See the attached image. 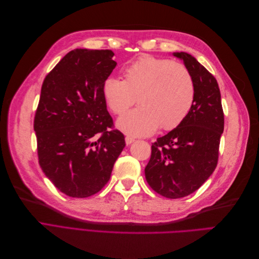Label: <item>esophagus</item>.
Returning <instances> with one entry per match:
<instances>
[{"instance_id": "obj_1", "label": "esophagus", "mask_w": 259, "mask_h": 259, "mask_svg": "<svg viewBox=\"0 0 259 259\" xmlns=\"http://www.w3.org/2000/svg\"><path fill=\"white\" fill-rule=\"evenodd\" d=\"M134 142H135V138H133V137H131V136H126V137H125V143H126L127 146L131 145V144H133Z\"/></svg>"}]
</instances>
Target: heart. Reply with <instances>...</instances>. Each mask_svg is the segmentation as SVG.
<instances>
[{"label":"heart","instance_id":"heart-1","mask_svg":"<svg viewBox=\"0 0 259 259\" xmlns=\"http://www.w3.org/2000/svg\"><path fill=\"white\" fill-rule=\"evenodd\" d=\"M124 80L109 76L103 84L106 104L115 114H123L135 104L139 107L122 115L116 127L126 135L144 137L159 127H177L194 103L193 77L183 64L167 58L142 55L122 69Z\"/></svg>","mask_w":259,"mask_h":259}]
</instances>
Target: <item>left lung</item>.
I'll list each match as a JSON object with an SVG mask.
<instances>
[{
    "label": "left lung",
    "mask_w": 259,
    "mask_h": 259,
    "mask_svg": "<svg viewBox=\"0 0 259 259\" xmlns=\"http://www.w3.org/2000/svg\"><path fill=\"white\" fill-rule=\"evenodd\" d=\"M173 56L183 60L193 77L194 103L176 128L152 144L145 176L155 192L179 199L197 191L213 174L224 132V112L215 77L192 55L177 52Z\"/></svg>",
    "instance_id": "1"
}]
</instances>
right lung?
Here are the masks:
<instances>
[{
    "label": "right lung",
    "instance_id": "right-lung-1",
    "mask_svg": "<svg viewBox=\"0 0 259 259\" xmlns=\"http://www.w3.org/2000/svg\"><path fill=\"white\" fill-rule=\"evenodd\" d=\"M110 50L69 52L42 85L34 117L38 163L59 191L88 198L110 179L125 147L110 130L103 84L116 66Z\"/></svg>",
    "mask_w": 259,
    "mask_h": 259
}]
</instances>
